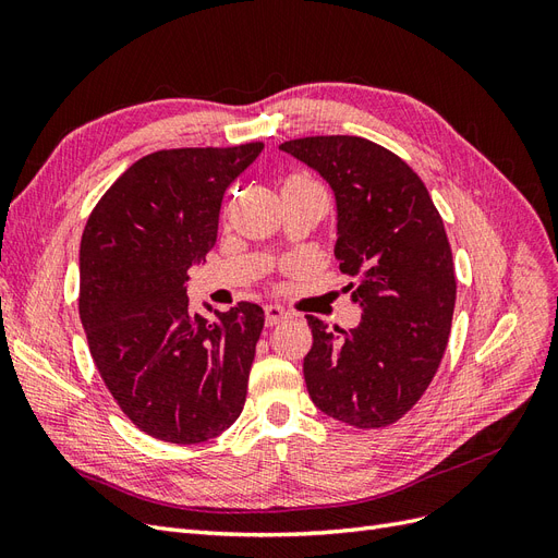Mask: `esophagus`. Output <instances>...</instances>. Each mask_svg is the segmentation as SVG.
Here are the masks:
<instances>
[{
	"label": "esophagus",
	"instance_id": "obj_1",
	"mask_svg": "<svg viewBox=\"0 0 558 558\" xmlns=\"http://www.w3.org/2000/svg\"><path fill=\"white\" fill-rule=\"evenodd\" d=\"M289 316H291V312H286L279 305H267L265 307V324L267 326H277V324H281V320L289 318Z\"/></svg>",
	"mask_w": 558,
	"mask_h": 558
}]
</instances>
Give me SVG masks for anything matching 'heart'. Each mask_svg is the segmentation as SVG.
Listing matches in <instances>:
<instances>
[{"instance_id": "1", "label": "heart", "mask_w": 558, "mask_h": 558, "mask_svg": "<svg viewBox=\"0 0 558 558\" xmlns=\"http://www.w3.org/2000/svg\"><path fill=\"white\" fill-rule=\"evenodd\" d=\"M307 181H302V179H289L286 181V185H305Z\"/></svg>"}]
</instances>
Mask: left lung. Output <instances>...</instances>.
<instances>
[{
	"label": "left lung",
	"mask_w": 558,
	"mask_h": 558,
	"mask_svg": "<svg viewBox=\"0 0 558 558\" xmlns=\"http://www.w3.org/2000/svg\"><path fill=\"white\" fill-rule=\"evenodd\" d=\"M279 148L332 189L335 258L363 310L356 328L335 332L307 316L310 398L349 426L396 424L424 396L449 340L456 277L442 218L412 167L375 142L330 134Z\"/></svg>",
	"instance_id": "1"
}]
</instances>
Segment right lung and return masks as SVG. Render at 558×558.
I'll use <instances>...</instances> for the list:
<instances>
[{
	"label": "right lung",
	"instance_id": "obj_1",
	"mask_svg": "<svg viewBox=\"0 0 558 558\" xmlns=\"http://www.w3.org/2000/svg\"><path fill=\"white\" fill-rule=\"evenodd\" d=\"M263 144L144 156L97 202L78 253V314L113 400L146 435L197 445L244 410L265 312H191L189 269L216 244L228 185Z\"/></svg>",
	"mask_w": 558,
	"mask_h": 558
}]
</instances>
